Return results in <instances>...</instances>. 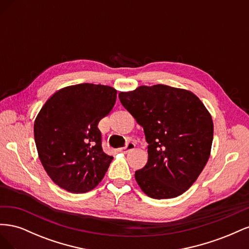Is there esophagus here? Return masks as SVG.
Wrapping results in <instances>:
<instances>
[{"instance_id":"esophagus-1","label":"esophagus","mask_w":249,"mask_h":249,"mask_svg":"<svg viewBox=\"0 0 249 249\" xmlns=\"http://www.w3.org/2000/svg\"><path fill=\"white\" fill-rule=\"evenodd\" d=\"M135 146H136V145H135V143L130 141V142L126 143V145L124 147L119 148V150H120V152H123V153H127V152H130V150L135 149Z\"/></svg>"}]
</instances>
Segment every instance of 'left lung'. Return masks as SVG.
Returning <instances> with one entry per match:
<instances>
[{
    "label": "left lung",
    "mask_w": 249,
    "mask_h": 249,
    "mask_svg": "<svg viewBox=\"0 0 249 249\" xmlns=\"http://www.w3.org/2000/svg\"><path fill=\"white\" fill-rule=\"evenodd\" d=\"M119 101L143 127L148 160L135 172L147 196L173 198L193 185L205 168L213 142V120L198 97L158 84L120 92Z\"/></svg>",
    "instance_id": "1"
}]
</instances>
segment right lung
<instances>
[{
    "label": "right lung",
    "instance_id": "obj_1",
    "mask_svg": "<svg viewBox=\"0 0 249 249\" xmlns=\"http://www.w3.org/2000/svg\"><path fill=\"white\" fill-rule=\"evenodd\" d=\"M110 86L84 84L60 89L43 105L34 123V138L44 170L71 193L95 188L113 157L104 153L97 127L116 102Z\"/></svg>",
    "mask_w": 249,
    "mask_h": 249
}]
</instances>
